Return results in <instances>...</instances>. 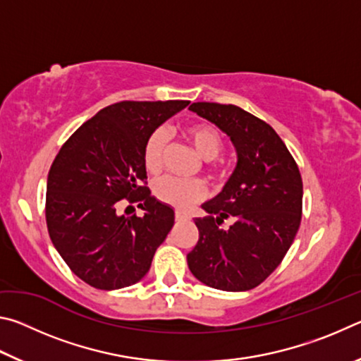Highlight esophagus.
Instances as JSON below:
<instances>
[{
  "mask_svg": "<svg viewBox=\"0 0 361 361\" xmlns=\"http://www.w3.org/2000/svg\"><path fill=\"white\" fill-rule=\"evenodd\" d=\"M186 215H185V213H183V212H176L175 213V219H176V221H186Z\"/></svg>",
  "mask_w": 361,
  "mask_h": 361,
  "instance_id": "34e87169",
  "label": "esophagus"
}]
</instances>
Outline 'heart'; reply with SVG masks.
<instances>
[{"mask_svg":"<svg viewBox=\"0 0 361 361\" xmlns=\"http://www.w3.org/2000/svg\"><path fill=\"white\" fill-rule=\"evenodd\" d=\"M185 135L191 143L194 151L204 159V161H213L221 152L224 142L223 135L216 127L204 122L191 124L186 127ZM170 135L167 129L159 127L152 130L143 148V162L145 167L151 173H157L164 164ZM205 186L200 181H185L175 176H164L154 183V195L161 202L172 205L175 209H186L205 197Z\"/></svg>","mask_w":361,"mask_h":361,"instance_id":"heart-1","label":"heart"}]
</instances>
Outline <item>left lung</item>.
<instances>
[{
  "mask_svg": "<svg viewBox=\"0 0 361 361\" xmlns=\"http://www.w3.org/2000/svg\"><path fill=\"white\" fill-rule=\"evenodd\" d=\"M192 113L231 138L237 164L223 191L195 218L199 240L188 253L192 276L212 288L247 291L285 258L301 224L302 180L282 138L264 121L235 105L197 102ZM235 223L219 228L224 219Z\"/></svg>",
  "mask_w": 361,
  "mask_h": 361,
  "instance_id": "8db88e82",
  "label": "left lung"
}]
</instances>
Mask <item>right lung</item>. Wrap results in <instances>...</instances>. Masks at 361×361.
<instances>
[{
	"label": "right lung",
	"mask_w": 361,
	"mask_h": 361,
	"mask_svg": "<svg viewBox=\"0 0 361 361\" xmlns=\"http://www.w3.org/2000/svg\"><path fill=\"white\" fill-rule=\"evenodd\" d=\"M188 100L119 102L100 109L60 148L47 175L46 221L54 247L76 276L99 290L142 280L175 223L146 180L143 148L152 130ZM122 198L143 217L117 215Z\"/></svg>",
	"instance_id": "add662e5"
}]
</instances>
